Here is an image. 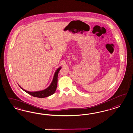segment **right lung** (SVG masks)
<instances>
[{"instance_id":"1","label":"right lung","mask_w":133,"mask_h":133,"mask_svg":"<svg viewBox=\"0 0 133 133\" xmlns=\"http://www.w3.org/2000/svg\"><path fill=\"white\" fill-rule=\"evenodd\" d=\"M61 68V67H59L56 71V72L54 74V77L52 80V81L50 85H49V86L47 87L46 89L44 90L37 91H29L23 89L19 85V86L24 91H25L26 93L32 95L34 97H38V98H45V97H48L51 95L53 94L56 91L57 87L58 74Z\"/></svg>"}]
</instances>
